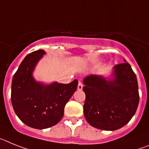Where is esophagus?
<instances>
[{"label":"esophagus","instance_id":"esophagus-1","mask_svg":"<svg viewBox=\"0 0 149 149\" xmlns=\"http://www.w3.org/2000/svg\"><path fill=\"white\" fill-rule=\"evenodd\" d=\"M82 88H83V85L79 82L78 84V86H77V89H78L79 91H81L82 89Z\"/></svg>","mask_w":149,"mask_h":149}]
</instances>
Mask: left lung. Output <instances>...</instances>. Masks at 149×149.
<instances>
[{"label":"left lung","instance_id":"obj_1","mask_svg":"<svg viewBox=\"0 0 149 149\" xmlns=\"http://www.w3.org/2000/svg\"><path fill=\"white\" fill-rule=\"evenodd\" d=\"M124 62L115 66L109 74H90L84 78V116L94 127L120 129L136 111L139 100L136 76L125 59Z\"/></svg>","mask_w":149,"mask_h":149}]
</instances>
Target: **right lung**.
<instances>
[{"mask_svg": "<svg viewBox=\"0 0 149 149\" xmlns=\"http://www.w3.org/2000/svg\"><path fill=\"white\" fill-rule=\"evenodd\" d=\"M44 55L46 52L40 49L27 55L14 74L11 86V101L16 116L27 126L40 130L61 120L66 103L78 85L76 79L69 84L37 81L33 71Z\"/></svg>", "mask_w": 149, "mask_h": 149, "instance_id": "1", "label": "right lung"}]
</instances>
